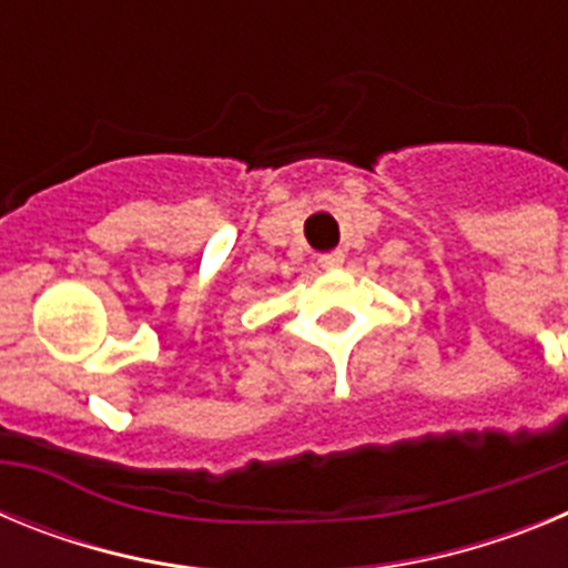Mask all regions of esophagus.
I'll list each match as a JSON object with an SVG mask.
<instances>
[{
	"label": "esophagus",
	"instance_id": "34e87169",
	"mask_svg": "<svg viewBox=\"0 0 568 568\" xmlns=\"http://www.w3.org/2000/svg\"><path fill=\"white\" fill-rule=\"evenodd\" d=\"M318 264H321V267H324V270L341 267V264H344V253H341V250H333V253L318 255Z\"/></svg>",
	"mask_w": 568,
	"mask_h": 568
}]
</instances>
